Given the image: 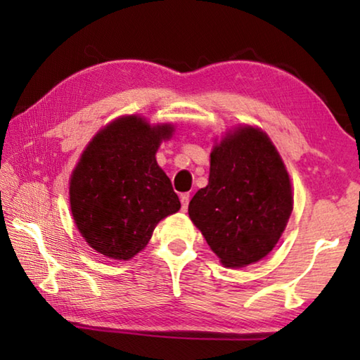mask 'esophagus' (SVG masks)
<instances>
[{
	"instance_id": "1",
	"label": "esophagus",
	"mask_w": 360,
	"mask_h": 360,
	"mask_svg": "<svg viewBox=\"0 0 360 360\" xmlns=\"http://www.w3.org/2000/svg\"><path fill=\"white\" fill-rule=\"evenodd\" d=\"M179 200H181V208H182V211H187L188 202H191V195H188V193H182L181 197H179Z\"/></svg>"
}]
</instances>
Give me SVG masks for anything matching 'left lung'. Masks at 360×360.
I'll return each mask as SVG.
<instances>
[{
	"label": "left lung",
	"mask_w": 360,
	"mask_h": 360,
	"mask_svg": "<svg viewBox=\"0 0 360 360\" xmlns=\"http://www.w3.org/2000/svg\"><path fill=\"white\" fill-rule=\"evenodd\" d=\"M292 212L289 174L264 131L241 127L211 152L208 186L188 216L225 266H246L271 251Z\"/></svg>",
	"instance_id": "8db88e82"
}]
</instances>
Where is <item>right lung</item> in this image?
I'll list each match as a JSON object with an SVG mask.
<instances>
[{
  "mask_svg": "<svg viewBox=\"0 0 360 360\" xmlns=\"http://www.w3.org/2000/svg\"><path fill=\"white\" fill-rule=\"evenodd\" d=\"M172 125L150 127L138 115L114 120L87 146L71 174L70 203L79 231L106 257L129 260L155 225L181 208L155 152Z\"/></svg>",
  "mask_w": 360,
  "mask_h": 360,
  "instance_id": "right-lung-1",
  "label": "right lung"
}]
</instances>
